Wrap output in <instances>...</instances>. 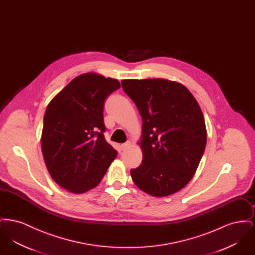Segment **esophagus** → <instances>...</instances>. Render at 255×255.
<instances>
[{
    "instance_id": "obj_1",
    "label": "esophagus",
    "mask_w": 255,
    "mask_h": 255,
    "mask_svg": "<svg viewBox=\"0 0 255 255\" xmlns=\"http://www.w3.org/2000/svg\"><path fill=\"white\" fill-rule=\"evenodd\" d=\"M129 146H130V141H126L125 143H122L121 148H122V150H125V149H127Z\"/></svg>"
}]
</instances>
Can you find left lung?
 Masks as SVG:
<instances>
[{
	"label": "left lung",
	"instance_id": "1",
	"mask_svg": "<svg viewBox=\"0 0 255 255\" xmlns=\"http://www.w3.org/2000/svg\"><path fill=\"white\" fill-rule=\"evenodd\" d=\"M122 89L142 120L141 164L131 169L138 188L155 197L176 193L198 168L206 144L202 110L184 86L165 79H126Z\"/></svg>",
	"mask_w": 255,
	"mask_h": 255
}]
</instances>
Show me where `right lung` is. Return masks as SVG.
Masks as SVG:
<instances>
[{
	"mask_svg": "<svg viewBox=\"0 0 255 255\" xmlns=\"http://www.w3.org/2000/svg\"><path fill=\"white\" fill-rule=\"evenodd\" d=\"M121 88L117 79L96 73L75 77L49 102L42 132V152L51 178L80 194L102 180L117 150L106 141L104 102Z\"/></svg>",
	"mask_w": 255,
	"mask_h": 255,
	"instance_id": "obj_1",
	"label": "right lung"
}]
</instances>
